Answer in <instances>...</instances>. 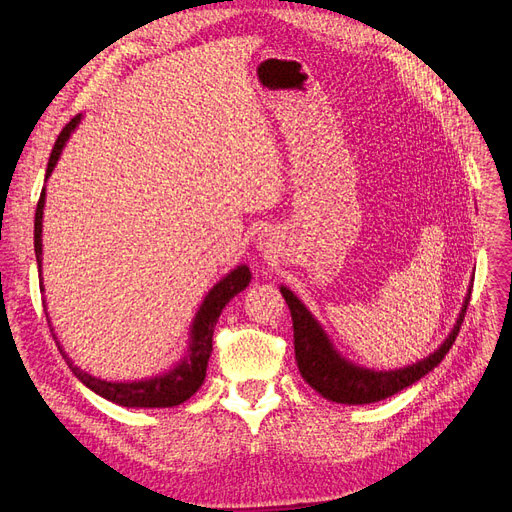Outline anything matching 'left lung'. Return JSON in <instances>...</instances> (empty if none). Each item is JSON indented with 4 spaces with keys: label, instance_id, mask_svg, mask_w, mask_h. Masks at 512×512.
<instances>
[{
    "label": "left lung",
    "instance_id": "8db88e82",
    "mask_svg": "<svg viewBox=\"0 0 512 512\" xmlns=\"http://www.w3.org/2000/svg\"><path fill=\"white\" fill-rule=\"evenodd\" d=\"M282 297L286 299L292 316L294 356H297L301 376L324 399L335 401V404H374V401L391 397L399 391H404L406 386L414 384L416 380H421L444 359L446 352L455 344L470 303L468 297L466 303H463L459 320L451 335L446 337V342L440 346V350L427 356L425 361H418L410 367L395 371H369L346 363L342 356L333 350L327 335L318 327V322L288 288H282Z\"/></svg>",
    "mask_w": 512,
    "mask_h": 512
}]
</instances>
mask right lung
I'll return each mask as SVG.
<instances>
[{
  "instance_id": "right-lung-1",
  "label": "right lung",
  "mask_w": 512,
  "mask_h": 512,
  "mask_svg": "<svg viewBox=\"0 0 512 512\" xmlns=\"http://www.w3.org/2000/svg\"><path fill=\"white\" fill-rule=\"evenodd\" d=\"M81 115L72 117L64 130L59 132L57 141L53 145L49 166H46V177L53 173V168L59 160V153L64 149L70 132L76 128ZM42 209H44V190L40 192L38 198V207H36V224H34V247H36V260H38V271H40V254H42ZM250 269L239 267L232 273H228L224 280L213 286V290L207 294V299L200 307V312L194 320V331H192V348L190 354L185 356V361L175 367L173 371H168L166 376H158L153 380H143V382H104L98 378H91L85 371H81L76 365L70 363L66 356V363L74 371V376L79 378L85 386H89L91 391L102 395L108 401H115L119 406L126 408H173L183 404L185 399H190L198 389L200 384L205 382L207 376V361L213 350V329L215 322H218L222 309L226 303L239 294L247 284H250ZM57 339V337H55ZM61 352V348H59Z\"/></svg>"
}]
</instances>
